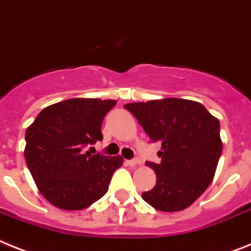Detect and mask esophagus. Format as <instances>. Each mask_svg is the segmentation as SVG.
<instances>
[{"mask_svg": "<svg viewBox=\"0 0 251 251\" xmlns=\"http://www.w3.org/2000/svg\"><path fill=\"white\" fill-rule=\"evenodd\" d=\"M125 162H126V165L131 166V167H135L136 165H139L138 158H134V159H127V161H125Z\"/></svg>", "mask_w": 251, "mask_h": 251, "instance_id": "34e87169", "label": "esophagus"}]
</instances>
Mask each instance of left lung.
I'll use <instances>...</instances> for the list:
<instances>
[{
	"mask_svg": "<svg viewBox=\"0 0 251 251\" xmlns=\"http://www.w3.org/2000/svg\"><path fill=\"white\" fill-rule=\"evenodd\" d=\"M151 142H159L161 163L147 162L157 175L143 199L162 212H178L197 201L214 177L222 153L220 121L201 103L165 98L125 104Z\"/></svg>",
	"mask_w": 251,
	"mask_h": 251,
	"instance_id": "left-lung-1",
	"label": "left lung"
}]
</instances>
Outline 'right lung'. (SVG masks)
Wrapping results in <instances>:
<instances>
[{
  "label": "right lung",
  "instance_id": "1",
  "mask_svg": "<svg viewBox=\"0 0 251 251\" xmlns=\"http://www.w3.org/2000/svg\"><path fill=\"white\" fill-rule=\"evenodd\" d=\"M116 100L74 98L46 107L25 132V161L38 189L65 210L88 208L108 190L120 155L90 154L102 140V122Z\"/></svg>",
  "mask_w": 251,
  "mask_h": 251
}]
</instances>
